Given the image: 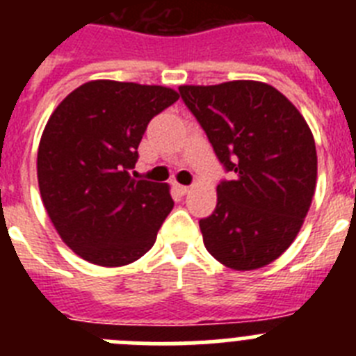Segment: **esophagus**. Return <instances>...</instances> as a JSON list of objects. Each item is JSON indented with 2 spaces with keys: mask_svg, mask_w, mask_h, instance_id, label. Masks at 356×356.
Listing matches in <instances>:
<instances>
[{
  "mask_svg": "<svg viewBox=\"0 0 356 356\" xmlns=\"http://www.w3.org/2000/svg\"><path fill=\"white\" fill-rule=\"evenodd\" d=\"M175 188L181 194V196H184V194H187L188 191H191V187H187V185H180V184H175Z\"/></svg>",
  "mask_w": 356,
  "mask_h": 356,
  "instance_id": "obj_1",
  "label": "esophagus"
}]
</instances>
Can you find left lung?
<instances>
[{
    "label": "left lung",
    "instance_id": "obj_1",
    "mask_svg": "<svg viewBox=\"0 0 356 356\" xmlns=\"http://www.w3.org/2000/svg\"><path fill=\"white\" fill-rule=\"evenodd\" d=\"M178 90L234 176L217 185L216 210L200 221L205 248L235 271L271 264L292 244L316 193L317 153L307 121L262 81Z\"/></svg>",
    "mask_w": 356,
    "mask_h": 356
}]
</instances>
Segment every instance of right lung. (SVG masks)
<instances>
[{"instance_id": "1", "label": "right lung", "mask_w": 356, "mask_h": 356, "mask_svg": "<svg viewBox=\"0 0 356 356\" xmlns=\"http://www.w3.org/2000/svg\"><path fill=\"white\" fill-rule=\"evenodd\" d=\"M160 85L94 80L72 90L49 118L37 178L49 219L81 259L103 267L139 260L175 207L169 185L134 180L147 122L178 102Z\"/></svg>"}]
</instances>
